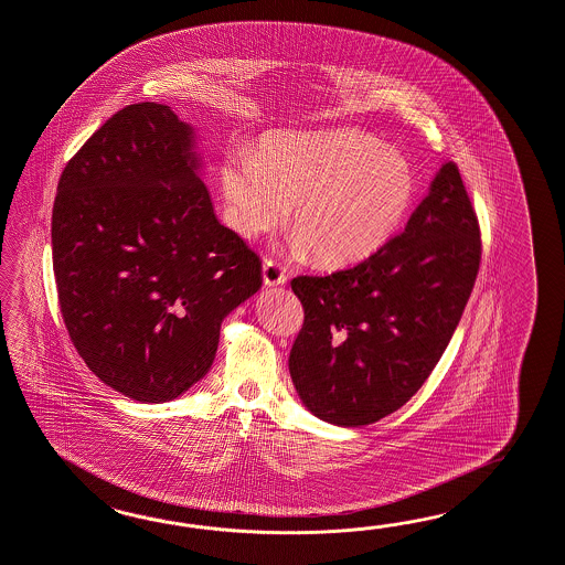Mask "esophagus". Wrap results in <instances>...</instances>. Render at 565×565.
Listing matches in <instances>:
<instances>
[{
	"mask_svg": "<svg viewBox=\"0 0 565 565\" xmlns=\"http://www.w3.org/2000/svg\"><path fill=\"white\" fill-rule=\"evenodd\" d=\"M286 281H288V277H286L284 269L276 262H265V265H263V284L267 288L284 286Z\"/></svg>",
	"mask_w": 565,
	"mask_h": 565,
	"instance_id": "esophagus-1",
	"label": "esophagus"
}]
</instances>
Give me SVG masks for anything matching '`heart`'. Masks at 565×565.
<instances>
[{"mask_svg": "<svg viewBox=\"0 0 565 565\" xmlns=\"http://www.w3.org/2000/svg\"><path fill=\"white\" fill-rule=\"evenodd\" d=\"M226 222L243 238L286 224L296 257L322 267L365 262L390 243L413 206L411 161L358 130L271 132L255 154L236 149L221 167Z\"/></svg>", "mask_w": 565, "mask_h": 565, "instance_id": "heart-1", "label": "heart"}]
</instances>
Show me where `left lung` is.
<instances>
[{"mask_svg": "<svg viewBox=\"0 0 565 565\" xmlns=\"http://www.w3.org/2000/svg\"><path fill=\"white\" fill-rule=\"evenodd\" d=\"M476 212L455 163H445L404 231L375 255L291 289L303 327L289 375L303 406L337 427L396 413L439 363L480 269Z\"/></svg>", "mask_w": 565, "mask_h": 565, "instance_id": "8db88e82", "label": "left lung"}]
</instances>
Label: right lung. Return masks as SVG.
<instances>
[{
  "label": "right lung",
  "mask_w": 565,
  "mask_h": 565,
  "mask_svg": "<svg viewBox=\"0 0 565 565\" xmlns=\"http://www.w3.org/2000/svg\"><path fill=\"white\" fill-rule=\"evenodd\" d=\"M193 126L142 102L71 159L53 207V269L77 353L116 392L180 398L221 324L262 288V262L214 214Z\"/></svg>",
  "instance_id": "add662e5"
}]
</instances>
